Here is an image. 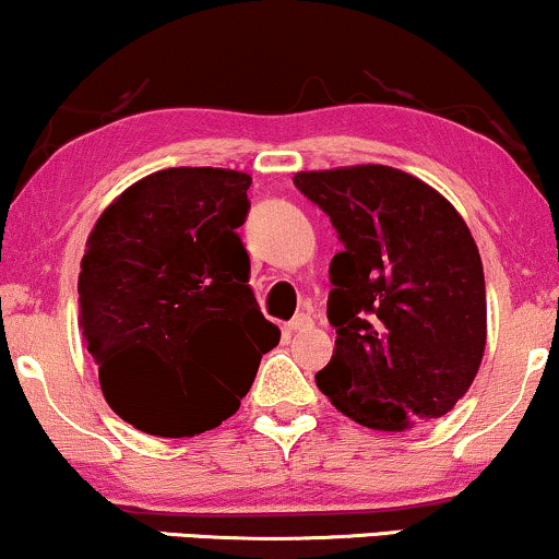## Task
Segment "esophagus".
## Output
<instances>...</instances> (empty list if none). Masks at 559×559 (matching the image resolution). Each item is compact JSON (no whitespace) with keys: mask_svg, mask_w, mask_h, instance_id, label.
Returning <instances> with one entry per match:
<instances>
[{"mask_svg":"<svg viewBox=\"0 0 559 559\" xmlns=\"http://www.w3.org/2000/svg\"><path fill=\"white\" fill-rule=\"evenodd\" d=\"M313 326V319L308 317V313H298V317H293V321H287V330L290 332H306Z\"/></svg>","mask_w":559,"mask_h":559,"instance_id":"esophagus-1","label":"esophagus"}]
</instances>
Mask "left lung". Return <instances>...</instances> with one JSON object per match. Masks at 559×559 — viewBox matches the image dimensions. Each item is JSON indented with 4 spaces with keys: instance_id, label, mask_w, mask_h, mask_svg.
<instances>
[{
    "instance_id": "1",
    "label": "left lung",
    "mask_w": 559,
    "mask_h": 559,
    "mask_svg": "<svg viewBox=\"0 0 559 559\" xmlns=\"http://www.w3.org/2000/svg\"><path fill=\"white\" fill-rule=\"evenodd\" d=\"M293 182L343 242L326 300L337 340L317 386L369 429L442 418L474 384L487 345L484 266L463 216L384 164L298 173Z\"/></svg>"
}]
</instances>
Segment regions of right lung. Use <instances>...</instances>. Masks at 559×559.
<instances>
[{"instance_id": "obj_1", "label": "right lung", "mask_w": 559, "mask_h": 559, "mask_svg": "<svg viewBox=\"0 0 559 559\" xmlns=\"http://www.w3.org/2000/svg\"><path fill=\"white\" fill-rule=\"evenodd\" d=\"M248 186L235 169H162L111 201L85 242V345L109 408L146 435L219 426L280 343L248 285Z\"/></svg>"}]
</instances>
